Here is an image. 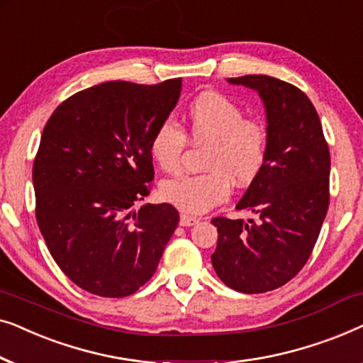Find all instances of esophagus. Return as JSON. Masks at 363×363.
I'll use <instances>...</instances> for the list:
<instances>
[{
	"instance_id": "34e87169",
	"label": "esophagus",
	"mask_w": 363,
	"mask_h": 363,
	"mask_svg": "<svg viewBox=\"0 0 363 363\" xmlns=\"http://www.w3.org/2000/svg\"><path fill=\"white\" fill-rule=\"evenodd\" d=\"M198 221H200V220H198V218H195V216L185 215V213H182V215H180V225L182 226H193V225H196Z\"/></svg>"
}]
</instances>
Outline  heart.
Wrapping results in <instances>:
<instances>
[{
	"label": "heart",
	"instance_id": "1",
	"mask_svg": "<svg viewBox=\"0 0 363 363\" xmlns=\"http://www.w3.org/2000/svg\"><path fill=\"white\" fill-rule=\"evenodd\" d=\"M185 127L162 122L153 130L148 150L158 167L177 172L182 167L186 138L206 145L201 175H182L165 180L160 195L186 215H201L225 203L233 191L255 183L264 172L269 155L266 123L245 117L242 108L218 92H203L188 106Z\"/></svg>",
	"mask_w": 363,
	"mask_h": 363
}]
</instances>
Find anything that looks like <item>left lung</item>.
Returning <instances> with one entry per match:
<instances>
[{
	"mask_svg": "<svg viewBox=\"0 0 363 363\" xmlns=\"http://www.w3.org/2000/svg\"><path fill=\"white\" fill-rule=\"evenodd\" d=\"M231 84L256 89L267 113L269 155L238 210L257 221L213 218L218 228L211 262L228 287L261 294L297 276L312 255L329 210L330 152L309 97L269 76H241Z\"/></svg>",
	"mask_w": 363,
	"mask_h": 363,
	"instance_id": "8db88e82",
	"label": "left lung"
}]
</instances>
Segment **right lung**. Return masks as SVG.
Returning a JSON list of instances; mask_svg holds the SVG:
<instances>
[{
    "instance_id": "add662e5",
    "label": "right lung",
    "mask_w": 363,
    "mask_h": 363,
    "mask_svg": "<svg viewBox=\"0 0 363 363\" xmlns=\"http://www.w3.org/2000/svg\"><path fill=\"white\" fill-rule=\"evenodd\" d=\"M182 79L104 82L67 97L44 125L33 165L36 221L61 271L101 297L137 292L157 271L178 225L148 196V142L177 106Z\"/></svg>"
}]
</instances>
